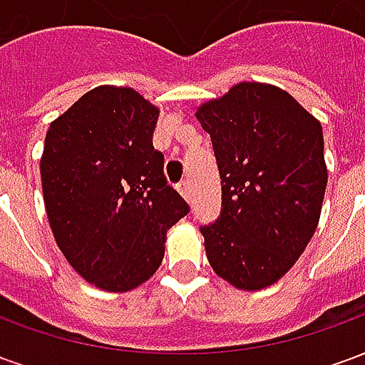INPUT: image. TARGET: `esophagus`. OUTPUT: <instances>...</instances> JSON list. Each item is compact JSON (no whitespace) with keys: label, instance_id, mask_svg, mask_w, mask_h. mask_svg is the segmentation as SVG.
Listing matches in <instances>:
<instances>
[{"label":"esophagus","instance_id":"34e87169","mask_svg":"<svg viewBox=\"0 0 365 365\" xmlns=\"http://www.w3.org/2000/svg\"><path fill=\"white\" fill-rule=\"evenodd\" d=\"M178 190H180V193L183 195V199H187V201H190V199H191V187H190V182H187V180H183V182L178 185Z\"/></svg>","mask_w":365,"mask_h":365}]
</instances>
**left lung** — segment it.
I'll list each match as a JSON object with an SVG mask.
<instances>
[{
    "instance_id": "8db88e82",
    "label": "left lung",
    "mask_w": 365,
    "mask_h": 365,
    "mask_svg": "<svg viewBox=\"0 0 365 365\" xmlns=\"http://www.w3.org/2000/svg\"><path fill=\"white\" fill-rule=\"evenodd\" d=\"M222 187L221 217L201 227L215 274L242 291L274 285L313 238L327 190L319 119L287 91L240 82L199 105Z\"/></svg>"
}]
</instances>
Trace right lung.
I'll list each match as a JSON object with an SVG mask.
<instances>
[{
    "label": "right lung",
    "instance_id": "right-lung-1",
    "mask_svg": "<svg viewBox=\"0 0 365 365\" xmlns=\"http://www.w3.org/2000/svg\"><path fill=\"white\" fill-rule=\"evenodd\" d=\"M158 115L133 88L99 86L46 130L41 182L52 235L99 289L125 293L150 279L168 229L190 211L152 146Z\"/></svg>",
    "mask_w": 365,
    "mask_h": 365
}]
</instances>
